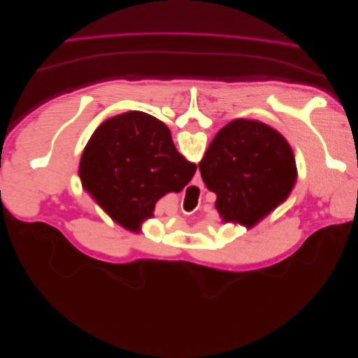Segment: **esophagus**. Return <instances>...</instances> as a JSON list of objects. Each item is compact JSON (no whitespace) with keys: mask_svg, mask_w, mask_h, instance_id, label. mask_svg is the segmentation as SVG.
I'll return each instance as SVG.
<instances>
[{"mask_svg":"<svg viewBox=\"0 0 358 358\" xmlns=\"http://www.w3.org/2000/svg\"><path fill=\"white\" fill-rule=\"evenodd\" d=\"M195 180H196V183H198V185H201V182H202V180H201V176H199V175H196Z\"/></svg>","mask_w":358,"mask_h":358,"instance_id":"1","label":"esophagus"}]
</instances>
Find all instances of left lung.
<instances>
[{
	"label": "left lung",
	"instance_id": "left-lung-1",
	"mask_svg": "<svg viewBox=\"0 0 358 358\" xmlns=\"http://www.w3.org/2000/svg\"><path fill=\"white\" fill-rule=\"evenodd\" d=\"M199 172L217 195L223 221L252 227L290 195L297 169L292 147L262 122L234 119L220 129Z\"/></svg>",
	"mask_w": 358,
	"mask_h": 358
}]
</instances>
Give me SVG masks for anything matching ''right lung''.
I'll return each mask as SVG.
<instances>
[{
	"label": "right lung",
	"mask_w": 358,
	"mask_h": 358,
	"mask_svg": "<svg viewBox=\"0 0 358 358\" xmlns=\"http://www.w3.org/2000/svg\"><path fill=\"white\" fill-rule=\"evenodd\" d=\"M196 164L180 156L169 128L148 113L131 110L101 124L84 148L83 185L116 223L137 231L156 202L180 192Z\"/></svg>",
	"instance_id": "add662e5"
}]
</instances>
